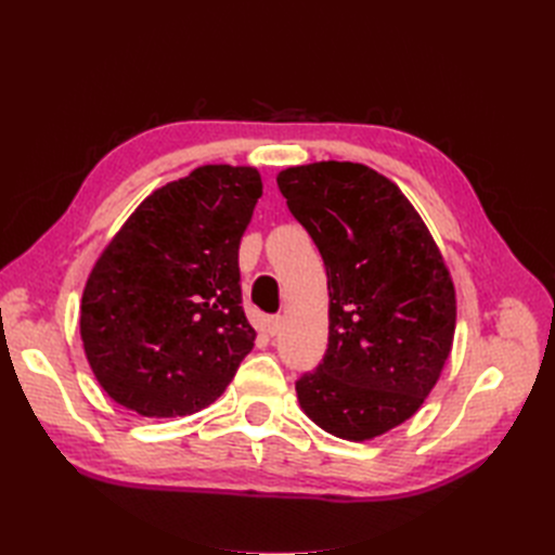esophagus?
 <instances>
[{
	"label": "esophagus",
	"instance_id": "34e87169",
	"mask_svg": "<svg viewBox=\"0 0 555 555\" xmlns=\"http://www.w3.org/2000/svg\"><path fill=\"white\" fill-rule=\"evenodd\" d=\"M263 328H266V333H268V335H278V333H280V328H282V317H268Z\"/></svg>",
	"mask_w": 555,
	"mask_h": 555
}]
</instances>
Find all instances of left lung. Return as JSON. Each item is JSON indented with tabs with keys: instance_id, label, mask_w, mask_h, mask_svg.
<instances>
[{
	"instance_id": "left-lung-1",
	"label": "left lung",
	"mask_w": 555,
	"mask_h": 555,
	"mask_svg": "<svg viewBox=\"0 0 555 555\" xmlns=\"http://www.w3.org/2000/svg\"><path fill=\"white\" fill-rule=\"evenodd\" d=\"M278 188L328 278V349L296 382L298 405L335 438L375 440L442 375L456 331L449 268L398 184L363 164L292 166Z\"/></svg>"
}]
</instances>
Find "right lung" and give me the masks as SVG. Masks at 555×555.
Returning <instances> with one entry per match:
<instances>
[{"instance_id": "1", "label": "right lung", "mask_w": 555, "mask_h": 555, "mask_svg": "<svg viewBox=\"0 0 555 555\" xmlns=\"http://www.w3.org/2000/svg\"><path fill=\"white\" fill-rule=\"evenodd\" d=\"M261 190L255 166H198L150 194L104 247L82 289L80 338L117 405L188 416L224 393L257 338L238 247Z\"/></svg>"}]
</instances>
